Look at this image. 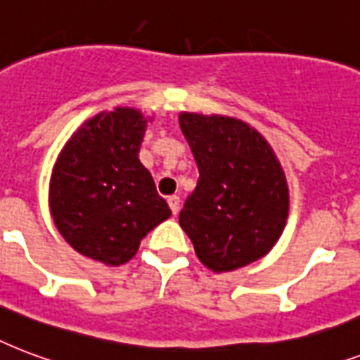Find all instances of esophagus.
I'll return each instance as SVG.
<instances>
[{
    "label": "esophagus",
    "instance_id": "34e87169",
    "mask_svg": "<svg viewBox=\"0 0 360 360\" xmlns=\"http://www.w3.org/2000/svg\"><path fill=\"white\" fill-rule=\"evenodd\" d=\"M167 202L171 206L172 214H178V210H180V197H178V195H171V197L167 199Z\"/></svg>",
    "mask_w": 360,
    "mask_h": 360
}]
</instances>
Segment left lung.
I'll return each instance as SVG.
<instances>
[{
	"label": "left lung",
	"instance_id": "left-lung-1",
	"mask_svg": "<svg viewBox=\"0 0 360 360\" xmlns=\"http://www.w3.org/2000/svg\"><path fill=\"white\" fill-rule=\"evenodd\" d=\"M178 122L199 167L178 219L199 261L221 274L264 257L289 216L285 172L269 141L221 114L180 112Z\"/></svg>",
	"mask_w": 360,
	"mask_h": 360
}]
</instances>
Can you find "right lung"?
<instances>
[{"mask_svg":"<svg viewBox=\"0 0 360 360\" xmlns=\"http://www.w3.org/2000/svg\"><path fill=\"white\" fill-rule=\"evenodd\" d=\"M139 108L116 107L80 125L61 148L49 186L50 216L69 246L120 266L171 218L167 200L139 160L146 124Z\"/></svg>","mask_w":360,"mask_h":360,"instance_id":"obj_1","label":"right lung"}]
</instances>
